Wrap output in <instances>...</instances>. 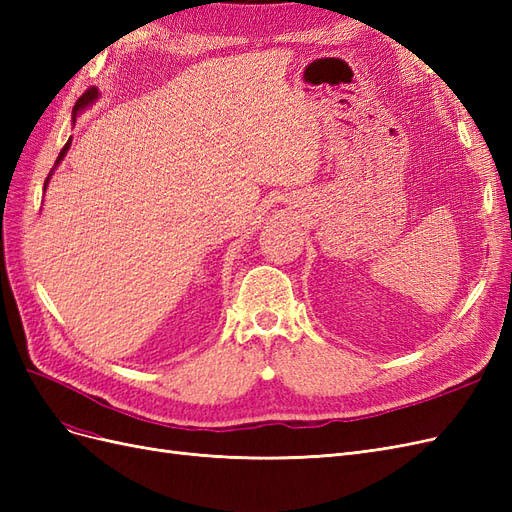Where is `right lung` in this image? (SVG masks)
<instances>
[{
    "mask_svg": "<svg viewBox=\"0 0 512 512\" xmlns=\"http://www.w3.org/2000/svg\"><path fill=\"white\" fill-rule=\"evenodd\" d=\"M96 98H98V89H96V87H89V89L85 91V94H83V96H81L79 100H76V104H74V111H72V113H74V117H76V113H79V111H81V108H85L87 104H91V102H94ZM70 143H72V138H70V141H68V143L64 145V149H61V151H59V156H57V162H59L61 158H64V156H66V151L70 149ZM51 173H53V170H51ZM51 173H49V177H51ZM49 177H46V183H49ZM46 183H44V185H46Z\"/></svg>",
    "mask_w": 512,
    "mask_h": 512,
    "instance_id": "1",
    "label": "right lung"
}]
</instances>
